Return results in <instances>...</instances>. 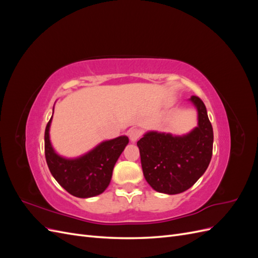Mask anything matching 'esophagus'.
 <instances>
[{
  "label": "esophagus",
  "instance_id": "esophagus-1",
  "mask_svg": "<svg viewBox=\"0 0 258 258\" xmlns=\"http://www.w3.org/2000/svg\"><path fill=\"white\" fill-rule=\"evenodd\" d=\"M143 134V131L141 129L139 128H131L129 131H128V135H129V138L132 142H136L137 140H139L140 138H141Z\"/></svg>",
  "mask_w": 258,
  "mask_h": 258
}]
</instances>
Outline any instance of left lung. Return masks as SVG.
Wrapping results in <instances>:
<instances>
[{"label": "left lung", "instance_id": "8db88e82", "mask_svg": "<svg viewBox=\"0 0 258 258\" xmlns=\"http://www.w3.org/2000/svg\"><path fill=\"white\" fill-rule=\"evenodd\" d=\"M198 127L184 137L148 132L138 141L144 177L156 191L174 195L187 190L206 172L212 158L213 128L202 100L192 96Z\"/></svg>", "mask_w": 258, "mask_h": 258}]
</instances>
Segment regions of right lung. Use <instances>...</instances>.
<instances>
[{
	"label": "right lung",
	"instance_id": "add662e5",
	"mask_svg": "<svg viewBox=\"0 0 258 258\" xmlns=\"http://www.w3.org/2000/svg\"><path fill=\"white\" fill-rule=\"evenodd\" d=\"M51 118L45 129V158L54 179L75 197L89 198L102 194L111 182L115 163L129 139L124 136L116 138L101 143L80 158L66 159L54 153L50 144Z\"/></svg>",
	"mask_w": 258,
	"mask_h": 258
}]
</instances>
